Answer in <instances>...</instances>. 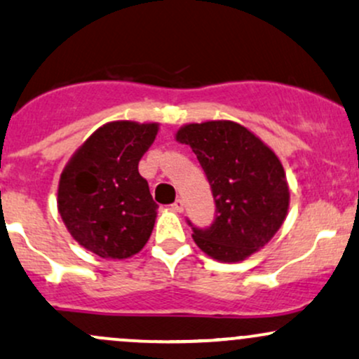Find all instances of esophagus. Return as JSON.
<instances>
[{
	"label": "esophagus",
	"instance_id": "obj_1",
	"mask_svg": "<svg viewBox=\"0 0 359 359\" xmlns=\"http://www.w3.org/2000/svg\"><path fill=\"white\" fill-rule=\"evenodd\" d=\"M172 210L177 212H182L184 211V201L182 199H175V203L172 204Z\"/></svg>",
	"mask_w": 359,
	"mask_h": 359
}]
</instances>
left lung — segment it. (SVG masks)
Instances as JSON below:
<instances>
[{
	"label": "left lung",
	"instance_id": "left-lung-1",
	"mask_svg": "<svg viewBox=\"0 0 359 359\" xmlns=\"http://www.w3.org/2000/svg\"><path fill=\"white\" fill-rule=\"evenodd\" d=\"M198 156L215 198V222L192 238L216 261L238 262L266 245L288 212L281 161L249 129L231 121L187 124L177 133Z\"/></svg>",
	"mask_w": 359,
	"mask_h": 359
}]
</instances>
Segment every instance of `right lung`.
Segmentation results:
<instances>
[{
	"instance_id": "1",
	"label": "right lung",
	"mask_w": 359,
	"mask_h": 359,
	"mask_svg": "<svg viewBox=\"0 0 359 359\" xmlns=\"http://www.w3.org/2000/svg\"><path fill=\"white\" fill-rule=\"evenodd\" d=\"M158 124L117 121L98 128L61 173L57 208L73 238L104 259H128L144 247L156 208L137 172Z\"/></svg>"
}]
</instances>
